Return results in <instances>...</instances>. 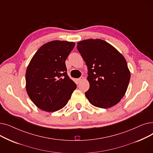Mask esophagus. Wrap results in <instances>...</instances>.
<instances>
[{"instance_id":"1","label":"esophagus","mask_w":153,"mask_h":153,"mask_svg":"<svg viewBox=\"0 0 153 153\" xmlns=\"http://www.w3.org/2000/svg\"><path fill=\"white\" fill-rule=\"evenodd\" d=\"M83 80H84V77L81 76L79 79H77V82H78V83H81V82H82Z\"/></svg>"}]
</instances>
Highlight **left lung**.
Returning a JSON list of instances; mask_svg holds the SVG:
<instances>
[{"instance_id": "left-lung-1", "label": "left lung", "mask_w": 153, "mask_h": 153, "mask_svg": "<svg viewBox=\"0 0 153 153\" xmlns=\"http://www.w3.org/2000/svg\"><path fill=\"white\" fill-rule=\"evenodd\" d=\"M77 49L87 66L90 87L85 97L95 107L108 108L123 97L130 79L124 56L115 48L100 39L77 43Z\"/></svg>"}]
</instances>
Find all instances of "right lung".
<instances>
[{
    "label": "right lung",
    "instance_id": "1",
    "mask_svg": "<svg viewBox=\"0 0 153 153\" xmlns=\"http://www.w3.org/2000/svg\"><path fill=\"white\" fill-rule=\"evenodd\" d=\"M74 42L54 40L40 47L27 66L26 91L35 105L53 112L65 106L77 85L67 75L65 61Z\"/></svg>",
    "mask_w": 153,
    "mask_h": 153
}]
</instances>
